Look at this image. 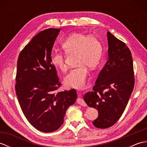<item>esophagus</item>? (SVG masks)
Wrapping results in <instances>:
<instances>
[{
    "label": "esophagus",
    "instance_id": "34e87169",
    "mask_svg": "<svg viewBox=\"0 0 147 147\" xmlns=\"http://www.w3.org/2000/svg\"><path fill=\"white\" fill-rule=\"evenodd\" d=\"M77 103H78V104H79L80 105H82V106H86V105L85 102L84 101V100L82 98H80V97L78 98V99H77Z\"/></svg>",
    "mask_w": 147,
    "mask_h": 147
}]
</instances>
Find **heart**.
Masks as SVG:
<instances>
[{"label": "heart", "mask_w": 147, "mask_h": 147, "mask_svg": "<svg viewBox=\"0 0 147 147\" xmlns=\"http://www.w3.org/2000/svg\"><path fill=\"white\" fill-rule=\"evenodd\" d=\"M64 51L69 54H76L77 67L72 69L64 78L65 86L71 88H83L85 87L88 76V67L94 69L101 61L103 47L100 40L93 36L83 33H73L62 42ZM51 62L61 71L67 69L63 53L54 51L51 54Z\"/></svg>", "instance_id": "heart-1"}]
</instances>
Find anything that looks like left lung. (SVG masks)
<instances>
[{
    "label": "left lung",
    "instance_id": "left-lung-1",
    "mask_svg": "<svg viewBox=\"0 0 147 147\" xmlns=\"http://www.w3.org/2000/svg\"><path fill=\"white\" fill-rule=\"evenodd\" d=\"M109 58L100 72L93 91L83 96L90 107L98 111L93 124L104 129L113 126L123 114L134 88L133 58L129 48L109 32Z\"/></svg>",
    "mask_w": 147,
    "mask_h": 147
}]
</instances>
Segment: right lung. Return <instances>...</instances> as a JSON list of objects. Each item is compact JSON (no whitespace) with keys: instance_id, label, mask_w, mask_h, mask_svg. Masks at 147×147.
<instances>
[{"instance_id":"1","label":"right lung","mask_w":147,"mask_h":147,"mask_svg":"<svg viewBox=\"0 0 147 147\" xmlns=\"http://www.w3.org/2000/svg\"><path fill=\"white\" fill-rule=\"evenodd\" d=\"M61 29L37 34L19 55L16 92L24 115L40 131L53 132L64 123L67 108L75 103V89L56 92L61 83L51 62V52Z\"/></svg>"}]
</instances>
